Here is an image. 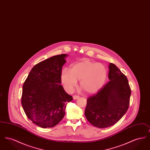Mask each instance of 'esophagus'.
Masks as SVG:
<instances>
[{
  "mask_svg": "<svg viewBox=\"0 0 150 150\" xmlns=\"http://www.w3.org/2000/svg\"><path fill=\"white\" fill-rule=\"evenodd\" d=\"M78 98H79V96H78V95H74V96H73V98H74V100H76V99H78Z\"/></svg>",
  "mask_w": 150,
  "mask_h": 150,
  "instance_id": "34e87169",
  "label": "esophagus"
}]
</instances>
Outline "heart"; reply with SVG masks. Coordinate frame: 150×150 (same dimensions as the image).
<instances>
[{"label": "heart", "mask_w": 150, "mask_h": 150, "mask_svg": "<svg viewBox=\"0 0 150 150\" xmlns=\"http://www.w3.org/2000/svg\"><path fill=\"white\" fill-rule=\"evenodd\" d=\"M107 68L102 64L84 59L65 69L61 74V81L66 90L71 92L80 80V86L86 92L94 93L105 85L107 78Z\"/></svg>", "instance_id": "obj_1"}]
</instances>
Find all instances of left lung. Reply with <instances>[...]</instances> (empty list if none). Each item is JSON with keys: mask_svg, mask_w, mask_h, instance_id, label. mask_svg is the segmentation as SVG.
Instances as JSON below:
<instances>
[{"mask_svg": "<svg viewBox=\"0 0 150 150\" xmlns=\"http://www.w3.org/2000/svg\"><path fill=\"white\" fill-rule=\"evenodd\" d=\"M110 81L87 98L85 115L97 128L111 127L121 119L129 106L131 89L128 79L114 64L109 65Z\"/></svg>", "mask_w": 150, "mask_h": 150, "instance_id": "8db88e82", "label": "left lung"}]
</instances>
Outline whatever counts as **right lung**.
Wrapping results in <instances>:
<instances>
[{
  "label": "right lung",
  "instance_id": "right-lung-1",
  "mask_svg": "<svg viewBox=\"0 0 150 150\" xmlns=\"http://www.w3.org/2000/svg\"><path fill=\"white\" fill-rule=\"evenodd\" d=\"M66 56H54L36 64L23 85V109L29 119L41 128L58 124L64 117L67 103L73 99L60 85Z\"/></svg>",
  "mask_w": 150,
  "mask_h": 150
}]
</instances>
